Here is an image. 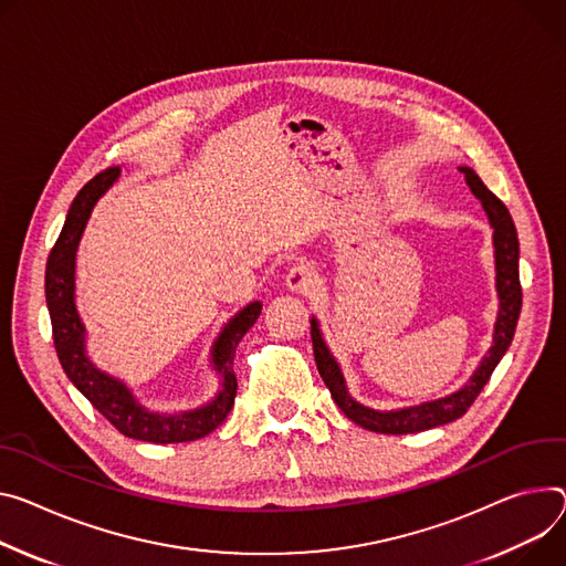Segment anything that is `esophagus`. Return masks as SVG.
Returning <instances> with one entry per match:
<instances>
[{"instance_id": "34e87169", "label": "esophagus", "mask_w": 566, "mask_h": 566, "mask_svg": "<svg viewBox=\"0 0 566 566\" xmlns=\"http://www.w3.org/2000/svg\"><path fill=\"white\" fill-rule=\"evenodd\" d=\"M318 282L316 271L310 264H297L286 273V289L291 293H310Z\"/></svg>"}]
</instances>
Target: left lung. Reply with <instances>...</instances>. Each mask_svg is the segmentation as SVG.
I'll return each mask as SVG.
<instances>
[{
    "instance_id": "obj_1",
    "label": "left lung",
    "mask_w": 566,
    "mask_h": 566,
    "mask_svg": "<svg viewBox=\"0 0 566 566\" xmlns=\"http://www.w3.org/2000/svg\"><path fill=\"white\" fill-rule=\"evenodd\" d=\"M458 169L465 174V180H468L472 193L481 200L485 217L492 228L494 286H496V297H499V312H496V321H494L492 345H490L488 354L481 358V364L474 370V375L468 379V384L458 388L455 392H449L444 397L422 401L416 406H401V408H390V410L366 406L352 397L345 375H343V368L336 361V356L332 354V349L323 336L321 323L316 316H312V340H314L316 366H318V373H321L325 386L332 392V399L354 424L364 427L368 431H375V433H384V436L418 433V431L449 424V422L465 416L468 408L474 403V399L488 384L490 375L499 366L501 356L510 347L512 336H515V327H517L520 312H522L520 239H517L515 223H512V217H510L505 205L483 185V180L474 174V169H470V167H458Z\"/></svg>"
}]
</instances>
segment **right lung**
<instances>
[{"label":"right lung","mask_w":566,"mask_h":566,"mask_svg":"<svg viewBox=\"0 0 566 566\" xmlns=\"http://www.w3.org/2000/svg\"><path fill=\"white\" fill-rule=\"evenodd\" d=\"M119 178V167L94 176L74 198L67 212L63 232L51 248L44 273V295L54 329V345L59 361L78 388V392L104 416L119 433L133 440L171 444L191 442L212 433L234 406L237 377L232 370L234 349L243 334L262 314V302L245 304L234 314L210 349V368L219 377L217 395L189 410H156L137 399V395L111 373L101 370L87 354V332L76 310V250L90 214L98 198L104 196Z\"/></svg>","instance_id":"1"}]
</instances>
